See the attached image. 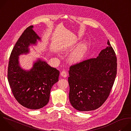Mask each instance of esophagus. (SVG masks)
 Here are the masks:
<instances>
[{
	"mask_svg": "<svg viewBox=\"0 0 131 131\" xmlns=\"http://www.w3.org/2000/svg\"><path fill=\"white\" fill-rule=\"evenodd\" d=\"M61 75L63 77H66L67 76V73L65 71H62L61 72Z\"/></svg>",
	"mask_w": 131,
	"mask_h": 131,
	"instance_id": "obj_1",
	"label": "esophagus"
}]
</instances>
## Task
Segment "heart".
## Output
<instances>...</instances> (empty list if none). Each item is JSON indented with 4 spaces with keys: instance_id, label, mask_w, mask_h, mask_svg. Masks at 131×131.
Here are the masks:
<instances>
[{
    "instance_id": "obj_1",
    "label": "heart",
    "mask_w": 131,
    "mask_h": 131,
    "mask_svg": "<svg viewBox=\"0 0 131 131\" xmlns=\"http://www.w3.org/2000/svg\"><path fill=\"white\" fill-rule=\"evenodd\" d=\"M65 49L66 47H63L62 50H65ZM86 45L83 43L80 44L69 55V62L73 64H76L80 63L84 58L86 53Z\"/></svg>"
}]
</instances>
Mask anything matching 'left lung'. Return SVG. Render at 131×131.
Masks as SVG:
<instances>
[{"label":"left lung","mask_w":131,"mask_h":131,"mask_svg":"<svg viewBox=\"0 0 131 131\" xmlns=\"http://www.w3.org/2000/svg\"><path fill=\"white\" fill-rule=\"evenodd\" d=\"M107 45L96 58L70 67L69 98L72 107L77 110H95L109 95L116 77L117 60L109 40Z\"/></svg>","instance_id":"left-lung-1"}]
</instances>
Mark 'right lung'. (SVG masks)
<instances>
[{
	"label": "right lung",
	"mask_w": 131,
	"mask_h": 131,
	"mask_svg": "<svg viewBox=\"0 0 131 131\" xmlns=\"http://www.w3.org/2000/svg\"><path fill=\"white\" fill-rule=\"evenodd\" d=\"M27 27L18 38L11 52L8 69V79L16 101L30 109H38L49 102L52 86L59 81L60 71L51 67L46 61L38 59L33 67L26 70L20 66L18 59L21 54L29 53L30 45H36L40 37Z\"/></svg>",
	"instance_id": "1"
}]
</instances>
